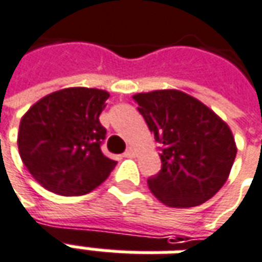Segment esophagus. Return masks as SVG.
<instances>
[{
	"label": "esophagus",
	"instance_id": "34e87169",
	"mask_svg": "<svg viewBox=\"0 0 262 262\" xmlns=\"http://www.w3.org/2000/svg\"><path fill=\"white\" fill-rule=\"evenodd\" d=\"M123 156H125V157H135V149H133V147H127L125 153H123Z\"/></svg>",
	"mask_w": 262,
	"mask_h": 262
}]
</instances>
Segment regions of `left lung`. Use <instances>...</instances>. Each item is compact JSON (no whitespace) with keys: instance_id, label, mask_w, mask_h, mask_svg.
<instances>
[{"instance_id":"left-lung-1","label":"left lung","mask_w":262,"mask_h":262,"mask_svg":"<svg viewBox=\"0 0 262 262\" xmlns=\"http://www.w3.org/2000/svg\"><path fill=\"white\" fill-rule=\"evenodd\" d=\"M155 140L162 169L150 191L170 207H194L227 182L237 147L226 122L187 93L174 89L133 96Z\"/></svg>"}]
</instances>
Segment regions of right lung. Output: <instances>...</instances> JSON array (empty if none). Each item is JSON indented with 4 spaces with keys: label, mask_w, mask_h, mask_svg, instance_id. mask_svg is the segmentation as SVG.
<instances>
[{
    "label": "right lung",
    "mask_w": 262,
    "mask_h": 262,
    "mask_svg": "<svg viewBox=\"0 0 262 262\" xmlns=\"http://www.w3.org/2000/svg\"><path fill=\"white\" fill-rule=\"evenodd\" d=\"M109 93L67 88L38 100L19 123L25 167L52 193L82 195L105 182L116 162L102 153L106 129L99 115Z\"/></svg>",
    "instance_id": "obj_1"
}]
</instances>
